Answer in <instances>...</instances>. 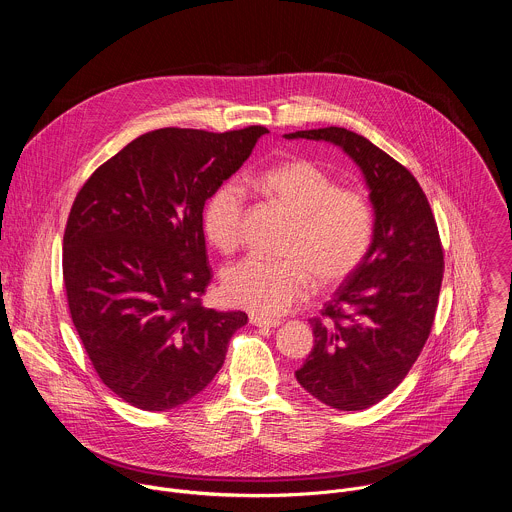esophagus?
I'll use <instances>...</instances> for the list:
<instances>
[{
  "instance_id": "esophagus-1",
  "label": "esophagus",
  "mask_w": 512,
  "mask_h": 512,
  "mask_svg": "<svg viewBox=\"0 0 512 512\" xmlns=\"http://www.w3.org/2000/svg\"><path fill=\"white\" fill-rule=\"evenodd\" d=\"M249 322H251L253 326H257V328H275V326H279V324H281L279 320L263 318V316H257V314H251V316H249Z\"/></svg>"
}]
</instances>
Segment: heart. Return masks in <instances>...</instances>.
Wrapping results in <instances>:
<instances>
[{"instance_id": "b5f03b06", "label": "heart", "mask_w": 512, "mask_h": 512, "mask_svg": "<svg viewBox=\"0 0 512 512\" xmlns=\"http://www.w3.org/2000/svg\"><path fill=\"white\" fill-rule=\"evenodd\" d=\"M259 188L294 221L283 239L285 259L245 257L223 275V296L231 306L257 316H279L304 300L312 285L328 287L346 279L367 257L375 214L358 190L338 188L334 176L308 160H291L263 170ZM247 196L243 186L216 188L204 208L208 241L223 253L243 241Z\"/></svg>"}]
</instances>
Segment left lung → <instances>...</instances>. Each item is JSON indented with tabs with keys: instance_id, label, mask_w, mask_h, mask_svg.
Instances as JSON below:
<instances>
[{
	"instance_id": "left-lung-1",
	"label": "left lung",
	"mask_w": 512,
	"mask_h": 512,
	"mask_svg": "<svg viewBox=\"0 0 512 512\" xmlns=\"http://www.w3.org/2000/svg\"><path fill=\"white\" fill-rule=\"evenodd\" d=\"M328 141L358 166L375 214L373 243L322 316L298 383L340 411L385 399L417 360L437 308L444 251L429 202L413 174L375 143L344 127L285 133Z\"/></svg>"
}]
</instances>
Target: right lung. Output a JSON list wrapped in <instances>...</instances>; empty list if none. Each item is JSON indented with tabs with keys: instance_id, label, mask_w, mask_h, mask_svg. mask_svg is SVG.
<instances>
[{
	"instance_id": "add662e5",
	"label": "right lung",
	"mask_w": 512,
	"mask_h": 512,
	"mask_svg": "<svg viewBox=\"0 0 512 512\" xmlns=\"http://www.w3.org/2000/svg\"><path fill=\"white\" fill-rule=\"evenodd\" d=\"M261 125L148 131L99 166L62 243L68 310L101 381L143 411L188 403L221 371L245 312L200 304L202 210L251 156Z\"/></svg>"
}]
</instances>
